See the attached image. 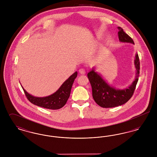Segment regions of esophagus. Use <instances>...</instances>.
Here are the masks:
<instances>
[{"label":"esophagus","instance_id":"1","mask_svg":"<svg viewBox=\"0 0 157 157\" xmlns=\"http://www.w3.org/2000/svg\"><path fill=\"white\" fill-rule=\"evenodd\" d=\"M79 74H81L84 75V74H85V70L84 69H83V68L79 69Z\"/></svg>","mask_w":157,"mask_h":157}]
</instances>
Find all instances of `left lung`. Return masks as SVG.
<instances>
[{"instance_id": "left-lung-1", "label": "left lung", "mask_w": 157, "mask_h": 157, "mask_svg": "<svg viewBox=\"0 0 157 157\" xmlns=\"http://www.w3.org/2000/svg\"><path fill=\"white\" fill-rule=\"evenodd\" d=\"M118 29L120 41L134 44L132 39L122 28L118 27ZM134 63L136 71L135 79L128 88L123 90H118L109 85L94 69L88 74L92 89V97L98 105L102 108H113L124 104L131 99L134 94L140 75V62L137 53L135 55Z\"/></svg>"}]
</instances>
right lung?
Wrapping results in <instances>:
<instances>
[{
    "label": "right lung",
    "instance_id": "1",
    "mask_svg": "<svg viewBox=\"0 0 157 157\" xmlns=\"http://www.w3.org/2000/svg\"><path fill=\"white\" fill-rule=\"evenodd\" d=\"M77 75V72H75L63 83L58 90L48 97L42 98L33 97L28 93L22 87L23 90L27 99L32 104L46 109H58L66 104L70 96L73 83Z\"/></svg>",
    "mask_w": 157,
    "mask_h": 157
}]
</instances>
